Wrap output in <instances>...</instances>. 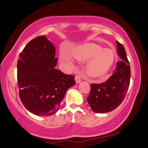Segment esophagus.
I'll return each instance as SVG.
<instances>
[{
  "instance_id": "esophagus-1",
  "label": "esophagus",
  "mask_w": 148,
  "mask_h": 148,
  "mask_svg": "<svg viewBox=\"0 0 148 148\" xmlns=\"http://www.w3.org/2000/svg\"><path fill=\"white\" fill-rule=\"evenodd\" d=\"M75 81H76V84H79V83L81 82V76H80L79 75H76L75 76Z\"/></svg>"
}]
</instances>
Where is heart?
I'll list each match as a JSON object with an SVG mask.
<instances>
[{
  "label": "heart",
  "mask_w": 148,
  "mask_h": 148,
  "mask_svg": "<svg viewBox=\"0 0 148 148\" xmlns=\"http://www.w3.org/2000/svg\"><path fill=\"white\" fill-rule=\"evenodd\" d=\"M72 56L79 61H89L86 64V73L91 78L102 77L108 73L115 60L114 52L111 49H103L101 46L93 43L79 46L72 51ZM60 60L72 65L70 58L65 53H61Z\"/></svg>",
  "instance_id": "b5f03b06"
}]
</instances>
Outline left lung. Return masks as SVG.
<instances>
[{
  "label": "left lung",
  "mask_w": 148,
  "mask_h": 148,
  "mask_svg": "<svg viewBox=\"0 0 148 148\" xmlns=\"http://www.w3.org/2000/svg\"><path fill=\"white\" fill-rule=\"evenodd\" d=\"M117 51L122 61L109 79L101 84H92L87 101L95 113L112 111L125 99L130 84L131 70L126 51L122 44L116 41Z\"/></svg>",
  "instance_id": "1"
}]
</instances>
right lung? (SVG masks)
<instances>
[{"mask_svg":"<svg viewBox=\"0 0 148 148\" xmlns=\"http://www.w3.org/2000/svg\"><path fill=\"white\" fill-rule=\"evenodd\" d=\"M56 48L44 35L34 38L20 53L17 62L19 97L28 111L40 116L58 111L74 76L55 68Z\"/></svg>","mask_w":148,"mask_h":148,"instance_id":"add662e5","label":"right lung"}]
</instances>
